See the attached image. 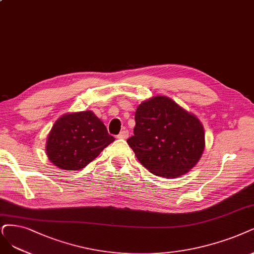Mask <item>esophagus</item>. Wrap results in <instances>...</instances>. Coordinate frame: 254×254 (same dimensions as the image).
<instances>
[{
	"label": "esophagus",
	"mask_w": 254,
	"mask_h": 254,
	"mask_svg": "<svg viewBox=\"0 0 254 254\" xmlns=\"http://www.w3.org/2000/svg\"><path fill=\"white\" fill-rule=\"evenodd\" d=\"M127 137H128V130H127V129L122 130V132H120L119 135L117 136L118 139H127Z\"/></svg>",
	"instance_id": "obj_1"
}]
</instances>
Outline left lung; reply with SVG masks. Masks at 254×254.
I'll use <instances>...</instances> for the list:
<instances>
[{
  "label": "left lung",
  "instance_id": "1",
  "mask_svg": "<svg viewBox=\"0 0 254 254\" xmlns=\"http://www.w3.org/2000/svg\"><path fill=\"white\" fill-rule=\"evenodd\" d=\"M134 136L127 139L139 162L156 176L189 173L205 148L202 122L172 98L157 95L137 107Z\"/></svg>",
  "mask_w": 254,
  "mask_h": 254
}]
</instances>
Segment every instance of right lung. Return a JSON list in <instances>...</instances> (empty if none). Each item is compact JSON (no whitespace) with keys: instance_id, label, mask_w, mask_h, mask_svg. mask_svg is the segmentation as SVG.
Returning <instances> with one entry per match:
<instances>
[{"instance_id":"right-lung-1","label":"right lung","mask_w":254,"mask_h":254,"mask_svg":"<svg viewBox=\"0 0 254 254\" xmlns=\"http://www.w3.org/2000/svg\"><path fill=\"white\" fill-rule=\"evenodd\" d=\"M115 138L92 111L67 113L54 122L46 154L64 171H78L92 162Z\"/></svg>"}]
</instances>
